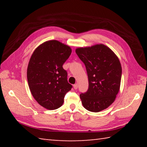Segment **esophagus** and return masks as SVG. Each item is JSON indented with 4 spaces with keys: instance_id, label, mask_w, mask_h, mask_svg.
Masks as SVG:
<instances>
[{
    "instance_id": "1",
    "label": "esophagus",
    "mask_w": 147,
    "mask_h": 147,
    "mask_svg": "<svg viewBox=\"0 0 147 147\" xmlns=\"http://www.w3.org/2000/svg\"><path fill=\"white\" fill-rule=\"evenodd\" d=\"M78 84H74V85L73 86V88H74V89H78Z\"/></svg>"
}]
</instances>
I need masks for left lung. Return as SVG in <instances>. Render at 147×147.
<instances>
[{
    "mask_svg": "<svg viewBox=\"0 0 147 147\" xmlns=\"http://www.w3.org/2000/svg\"><path fill=\"white\" fill-rule=\"evenodd\" d=\"M76 53L85 64L89 80L88 90L80 95L87 110L99 112L115 100L120 89L122 67L111 50L103 44L79 47Z\"/></svg>",
    "mask_w": 147,
    "mask_h": 147,
    "instance_id": "8db88e82",
    "label": "left lung"
}]
</instances>
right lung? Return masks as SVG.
<instances>
[{
    "mask_svg": "<svg viewBox=\"0 0 147 147\" xmlns=\"http://www.w3.org/2000/svg\"><path fill=\"white\" fill-rule=\"evenodd\" d=\"M71 47L57 40L44 42L35 49L27 68L31 93L39 104L49 110L63 104L72 88L63 65L71 55Z\"/></svg>",
    "mask_w": 147,
    "mask_h": 147,
    "instance_id": "obj_1",
    "label": "right lung"
}]
</instances>
